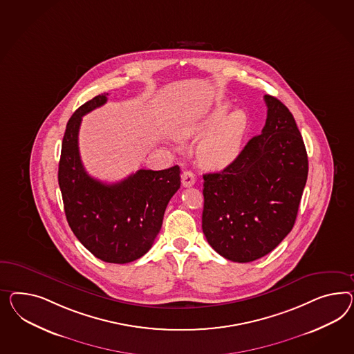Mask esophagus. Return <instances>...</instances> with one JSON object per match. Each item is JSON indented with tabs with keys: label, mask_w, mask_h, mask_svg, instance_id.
I'll return each mask as SVG.
<instances>
[{
	"label": "esophagus",
	"mask_w": 354,
	"mask_h": 354,
	"mask_svg": "<svg viewBox=\"0 0 354 354\" xmlns=\"http://www.w3.org/2000/svg\"><path fill=\"white\" fill-rule=\"evenodd\" d=\"M196 183V176L192 171H184L182 174L183 187H192Z\"/></svg>",
	"instance_id": "1"
}]
</instances>
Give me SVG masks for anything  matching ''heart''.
<instances>
[{
  "instance_id": "1",
  "label": "heart",
  "mask_w": 354,
  "mask_h": 354,
  "mask_svg": "<svg viewBox=\"0 0 354 354\" xmlns=\"http://www.w3.org/2000/svg\"><path fill=\"white\" fill-rule=\"evenodd\" d=\"M230 111V104L220 103L210 113L194 124L179 130L183 138L205 135L198 144V158L209 169H224L239 157L245 135L248 131V115L236 109Z\"/></svg>"
}]
</instances>
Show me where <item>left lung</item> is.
Here are the masks:
<instances>
[{
  "label": "left lung",
  "instance_id": "left-lung-1",
  "mask_svg": "<svg viewBox=\"0 0 354 354\" xmlns=\"http://www.w3.org/2000/svg\"><path fill=\"white\" fill-rule=\"evenodd\" d=\"M267 121L224 170L203 175V234L221 257L263 258L291 232L308 178V156L294 115L264 95Z\"/></svg>",
  "mask_w": 354,
  "mask_h": 354
}]
</instances>
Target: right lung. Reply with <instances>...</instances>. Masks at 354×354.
Masks as SVG:
<instances>
[{
  "mask_svg": "<svg viewBox=\"0 0 354 354\" xmlns=\"http://www.w3.org/2000/svg\"><path fill=\"white\" fill-rule=\"evenodd\" d=\"M106 95L93 97L69 118L57 180L68 224L78 241L103 261L126 264L152 248L166 206L180 188V169H142L115 184L90 176L78 151V131L82 115L105 104Z\"/></svg>",
  "mask_w": 354,
  "mask_h": 354,
  "instance_id": "right-lung-1",
  "label": "right lung"
}]
</instances>
